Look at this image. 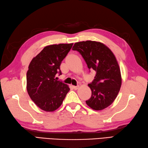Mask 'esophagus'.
<instances>
[{"instance_id": "obj_1", "label": "esophagus", "mask_w": 148, "mask_h": 148, "mask_svg": "<svg viewBox=\"0 0 148 148\" xmlns=\"http://www.w3.org/2000/svg\"><path fill=\"white\" fill-rule=\"evenodd\" d=\"M73 89L75 90H77V89H78V87H79V86H73Z\"/></svg>"}]
</instances>
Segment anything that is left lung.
Here are the masks:
<instances>
[{"label": "left lung", "mask_w": 148, "mask_h": 148, "mask_svg": "<svg viewBox=\"0 0 148 148\" xmlns=\"http://www.w3.org/2000/svg\"><path fill=\"white\" fill-rule=\"evenodd\" d=\"M73 50L79 52L87 67L96 72L88 84L92 95L87 105L95 110H103L115 100L121 86V75L115 56L103 43L95 41L77 42Z\"/></svg>", "instance_id": "8db88e82"}]
</instances>
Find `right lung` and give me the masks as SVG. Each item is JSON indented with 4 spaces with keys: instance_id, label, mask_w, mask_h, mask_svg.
I'll return each mask as SVG.
<instances>
[{
    "instance_id": "1",
    "label": "right lung",
    "mask_w": 148,
    "mask_h": 148,
    "mask_svg": "<svg viewBox=\"0 0 148 148\" xmlns=\"http://www.w3.org/2000/svg\"><path fill=\"white\" fill-rule=\"evenodd\" d=\"M73 43L45 47L32 59L27 72V90L32 100L41 110L53 112L61 106L70 87L57 80L60 65Z\"/></svg>"
}]
</instances>
